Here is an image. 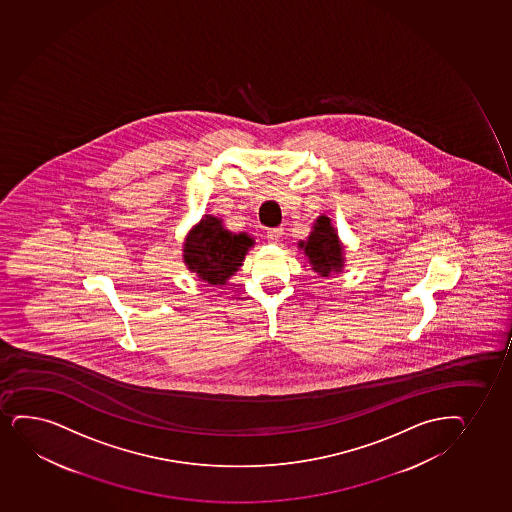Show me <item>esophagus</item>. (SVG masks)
I'll list each match as a JSON object with an SVG mask.
<instances>
[{"instance_id": "34e87169", "label": "esophagus", "mask_w": 512, "mask_h": 512, "mask_svg": "<svg viewBox=\"0 0 512 512\" xmlns=\"http://www.w3.org/2000/svg\"><path fill=\"white\" fill-rule=\"evenodd\" d=\"M282 234V227H275V229H268V232H266V237H268V241L270 242H278L280 241Z\"/></svg>"}]
</instances>
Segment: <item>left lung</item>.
Instances as JSON below:
<instances>
[{"instance_id":"obj_1","label":"left lung","mask_w":512,"mask_h":512,"mask_svg":"<svg viewBox=\"0 0 512 512\" xmlns=\"http://www.w3.org/2000/svg\"><path fill=\"white\" fill-rule=\"evenodd\" d=\"M304 253L311 261L312 270L318 271L321 277H329L331 271H340L343 266L341 246L335 229L329 224L328 217H319L314 232L307 242H302Z\"/></svg>"}]
</instances>
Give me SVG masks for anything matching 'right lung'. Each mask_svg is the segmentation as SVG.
Here are the masks:
<instances>
[{
  "label": "right lung",
  "instance_id": "obj_1",
  "mask_svg": "<svg viewBox=\"0 0 512 512\" xmlns=\"http://www.w3.org/2000/svg\"><path fill=\"white\" fill-rule=\"evenodd\" d=\"M253 239L246 234H232L220 225L215 217L203 218L194 227L184 244V261L189 270L212 285H224L230 275L239 270L247 247Z\"/></svg>",
  "mask_w": 512,
  "mask_h": 512
}]
</instances>
